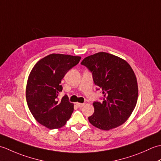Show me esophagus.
<instances>
[{
    "label": "esophagus",
    "instance_id": "obj_1",
    "mask_svg": "<svg viewBox=\"0 0 161 161\" xmlns=\"http://www.w3.org/2000/svg\"><path fill=\"white\" fill-rule=\"evenodd\" d=\"M76 104H77V107H80V108H81V107H83L85 105V104H84V103H77Z\"/></svg>",
    "mask_w": 161,
    "mask_h": 161
}]
</instances>
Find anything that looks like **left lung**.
<instances>
[{"label": "left lung", "mask_w": 161, "mask_h": 161, "mask_svg": "<svg viewBox=\"0 0 161 161\" xmlns=\"http://www.w3.org/2000/svg\"><path fill=\"white\" fill-rule=\"evenodd\" d=\"M81 64L90 70L97 90L103 94L102 102H93L90 123L102 130L120 126L131 115L138 100L137 80L131 67L121 58L104 52L84 58Z\"/></svg>", "instance_id": "1"}]
</instances>
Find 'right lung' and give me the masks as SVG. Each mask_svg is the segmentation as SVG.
Masks as SVG:
<instances>
[{
    "label": "right lung",
    "instance_id": "1",
    "mask_svg": "<svg viewBox=\"0 0 161 161\" xmlns=\"http://www.w3.org/2000/svg\"><path fill=\"white\" fill-rule=\"evenodd\" d=\"M80 57L51 54L37 62L27 82L25 95L30 112L41 125L50 129L66 125L74 110L67 95L59 98L61 81L80 62Z\"/></svg>",
    "mask_w": 161,
    "mask_h": 161
}]
</instances>
